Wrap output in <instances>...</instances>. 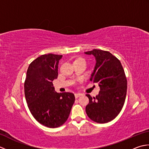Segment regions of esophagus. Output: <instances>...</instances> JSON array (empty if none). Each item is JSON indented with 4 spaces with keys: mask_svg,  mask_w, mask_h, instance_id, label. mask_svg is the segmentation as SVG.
<instances>
[{
    "mask_svg": "<svg viewBox=\"0 0 149 149\" xmlns=\"http://www.w3.org/2000/svg\"><path fill=\"white\" fill-rule=\"evenodd\" d=\"M74 95H75V99H77L78 97H79L80 96H81L82 95H83V94H81V93H75Z\"/></svg>",
    "mask_w": 149,
    "mask_h": 149,
    "instance_id": "34e87169",
    "label": "esophagus"
}]
</instances>
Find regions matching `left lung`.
Masks as SVG:
<instances>
[{
    "mask_svg": "<svg viewBox=\"0 0 149 149\" xmlns=\"http://www.w3.org/2000/svg\"><path fill=\"white\" fill-rule=\"evenodd\" d=\"M93 55L96 63L90 81L97 83L99 95L92 98L86 107L88 117L93 121L104 123L111 121L121 111L127 93V79L121 63L108 51L93 49L84 52Z\"/></svg>",
    "mask_w": 149,
    "mask_h": 149,
    "instance_id": "left-lung-1",
    "label": "left lung"
}]
</instances>
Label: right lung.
<instances>
[{"label":"right lung","mask_w":149,"mask_h":149,"mask_svg":"<svg viewBox=\"0 0 149 149\" xmlns=\"http://www.w3.org/2000/svg\"><path fill=\"white\" fill-rule=\"evenodd\" d=\"M62 57L48 54L37 58L28 67L24 83L31 114L41 124L50 128L58 127L66 121L75 101L72 93H57L53 86Z\"/></svg>","instance_id":"1"}]
</instances>
